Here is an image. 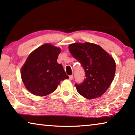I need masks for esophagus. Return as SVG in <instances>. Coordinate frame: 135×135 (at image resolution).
<instances>
[{"label": "esophagus", "instance_id": "esophagus-1", "mask_svg": "<svg viewBox=\"0 0 135 135\" xmlns=\"http://www.w3.org/2000/svg\"><path fill=\"white\" fill-rule=\"evenodd\" d=\"M73 77H74L73 75H69V80H73Z\"/></svg>", "mask_w": 135, "mask_h": 135}]
</instances>
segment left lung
<instances>
[{"label":"left lung","instance_id":"8db88e82","mask_svg":"<svg viewBox=\"0 0 135 135\" xmlns=\"http://www.w3.org/2000/svg\"><path fill=\"white\" fill-rule=\"evenodd\" d=\"M69 50L85 73L84 81L75 84L78 93L86 99L100 97L114 79L115 62L113 58L100 46L88 42L71 44Z\"/></svg>","mask_w":135,"mask_h":135}]
</instances>
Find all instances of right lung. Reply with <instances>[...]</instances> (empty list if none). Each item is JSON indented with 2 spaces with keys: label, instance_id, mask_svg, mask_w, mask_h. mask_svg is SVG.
I'll use <instances>...</instances> for the list:
<instances>
[{
  "label": "right lung",
  "instance_id": "add662e5",
  "mask_svg": "<svg viewBox=\"0 0 135 135\" xmlns=\"http://www.w3.org/2000/svg\"><path fill=\"white\" fill-rule=\"evenodd\" d=\"M60 51V48L45 44L27 58L21 75L26 88L31 93L44 97L54 91L61 81L69 79L62 66L57 62Z\"/></svg>",
  "mask_w": 135,
  "mask_h": 135
}]
</instances>
